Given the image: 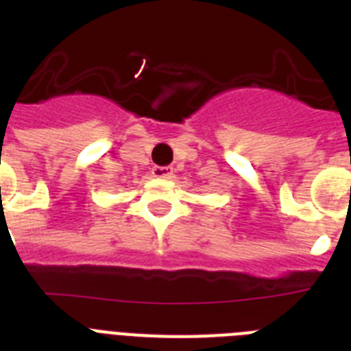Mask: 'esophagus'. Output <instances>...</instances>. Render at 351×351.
I'll list each match as a JSON object with an SVG mask.
<instances>
[{"instance_id":"esophagus-1","label":"esophagus","mask_w":351,"mask_h":351,"mask_svg":"<svg viewBox=\"0 0 351 351\" xmlns=\"http://www.w3.org/2000/svg\"><path fill=\"white\" fill-rule=\"evenodd\" d=\"M152 175L158 178V180H167V178L173 176V167H153Z\"/></svg>"}]
</instances>
